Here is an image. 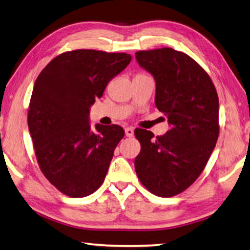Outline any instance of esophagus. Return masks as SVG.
Returning <instances> with one entry per match:
<instances>
[{
	"instance_id": "1",
	"label": "esophagus",
	"mask_w": 250,
	"mask_h": 250,
	"mask_svg": "<svg viewBox=\"0 0 250 250\" xmlns=\"http://www.w3.org/2000/svg\"><path fill=\"white\" fill-rule=\"evenodd\" d=\"M125 135L127 137H133L134 136V129L132 127H126L125 128Z\"/></svg>"
}]
</instances>
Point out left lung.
I'll list each match as a JSON object with an SVG mask.
<instances>
[{
    "label": "left lung",
    "mask_w": 250,
    "mask_h": 250,
    "mask_svg": "<svg viewBox=\"0 0 250 250\" xmlns=\"http://www.w3.org/2000/svg\"><path fill=\"white\" fill-rule=\"evenodd\" d=\"M135 57L154 76L156 106L170 126L156 138L150 130L135 129L141 143L135 170L148 191L170 198L199 178L216 145L217 92L207 71L185 52L159 48L137 51Z\"/></svg>",
    "instance_id": "1"
}]
</instances>
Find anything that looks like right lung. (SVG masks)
<instances>
[{"label":"right lung","mask_w":250,"mask_h":250,"mask_svg":"<svg viewBox=\"0 0 250 250\" xmlns=\"http://www.w3.org/2000/svg\"><path fill=\"white\" fill-rule=\"evenodd\" d=\"M132 60L125 52L65 51L39 73L28 106V128L43 176L61 193L83 198L102 185L117 144L118 125L89 124L90 106Z\"/></svg>","instance_id":"add662e5"}]
</instances>
